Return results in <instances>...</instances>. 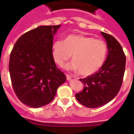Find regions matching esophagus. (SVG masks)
<instances>
[{
    "label": "esophagus",
    "instance_id": "obj_1",
    "mask_svg": "<svg viewBox=\"0 0 134 134\" xmlns=\"http://www.w3.org/2000/svg\"><path fill=\"white\" fill-rule=\"evenodd\" d=\"M66 77H67V81H70V80L72 79V77H71L70 75H69V74H67V75H66Z\"/></svg>",
    "mask_w": 134,
    "mask_h": 134
}]
</instances>
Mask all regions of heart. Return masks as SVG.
<instances>
[{
	"mask_svg": "<svg viewBox=\"0 0 134 134\" xmlns=\"http://www.w3.org/2000/svg\"><path fill=\"white\" fill-rule=\"evenodd\" d=\"M108 47L102 40L82 35H70L65 41L57 40L52 46L53 58L60 66L72 55L74 62L67 65L69 69L79 70L81 75H91L104 65Z\"/></svg>",
	"mask_w": 134,
	"mask_h": 134,
	"instance_id": "1",
	"label": "heart"
}]
</instances>
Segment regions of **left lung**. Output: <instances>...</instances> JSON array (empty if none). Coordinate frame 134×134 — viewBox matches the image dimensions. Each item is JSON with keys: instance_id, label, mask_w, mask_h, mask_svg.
Returning <instances> with one entry per match:
<instances>
[{"instance_id": "obj_1", "label": "left lung", "mask_w": 134, "mask_h": 134, "mask_svg": "<svg viewBox=\"0 0 134 134\" xmlns=\"http://www.w3.org/2000/svg\"><path fill=\"white\" fill-rule=\"evenodd\" d=\"M107 42L108 52L106 61L98 71L79 79L83 90L76 94L82 105L88 108L102 106L113 99L120 90L125 74L126 56L114 37L102 32Z\"/></svg>"}]
</instances>
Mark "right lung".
Here are the masks:
<instances>
[{
    "label": "right lung",
    "mask_w": 134,
    "mask_h": 134,
    "mask_svg": "<svg viewBox=\"0 0 134 134\" xmlns=\"http://www.w3.org/2000/svg\"><path fill=\"white\" fill-rule=\"evenodd\" d=\"M60 27L42 26L24 33L10 53L9 71L14 91L30 107L49 104L67 79L52 55L53 35Z\"/></svg>",
    "instance_id": "add662e5"
}]
</instances>
